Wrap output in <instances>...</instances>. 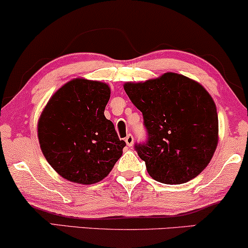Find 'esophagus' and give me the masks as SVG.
Returning <instances> with one entry per match:
<instances>
[{
  "label": "esophagus",
  "mask_w": 248,
  "mask_h": 248,
  "mask_svg": "<svg viewBox=\"0 0 248 248\" xmlns=\"http://www.w3.org/2000/svg\"><path fill=\"white\" fill-rule=\"evenodd\" d=\"M125 142H126V145L131 147V146H133V142H134V138L132 134H127L126 138H125Z\"/></svg>",
  "instance_id": "34e87169"
}]
</instances>
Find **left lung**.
I'll use <instances>...</instances> for the list:
<instances>
[{"label":"left lung","mask_w":248,"mask_h":248,"mask_svg":"<svg viewBox=\"0 0 248 248\" xmlns=\"http://www.w3.org/2000/svg\"><path fill=\"white\" fill-rule=\"evenodd\" d=\"M124 90L142 112L147 139L134 149L149 176L163 184L193 179L212 160L218 138L216 106L208 92L187 77L168 72Z\"/></svg>","instance_id":"1"}]
</instances>
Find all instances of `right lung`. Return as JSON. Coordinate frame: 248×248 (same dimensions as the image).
I'll list each match as a JSON object with an SVG mask.
<instances>
[{"instance_id":"obj_1","label":"right lung","mask_w":248,"mask_h":248,"mask_svg":"<svg viewBox=\"0 0 248 248\" xmlns=\"http://www.w3.org/2000/svg\"><path fill=\"white\" fill-rule=\"evenodd\" d=\"M108 85L75 79L61 87L39 119L38 136L46 160L63 178L90 185L102 180L126 146L105 117Z\"/></svg>"}]
</instances>
